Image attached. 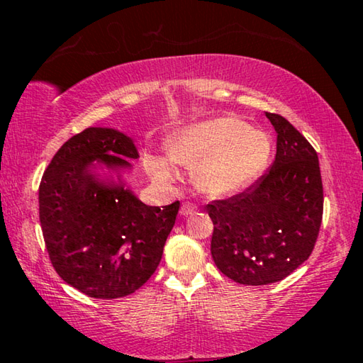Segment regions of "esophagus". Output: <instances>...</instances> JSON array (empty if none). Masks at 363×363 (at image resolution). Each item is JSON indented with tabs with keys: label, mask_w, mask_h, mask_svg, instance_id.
Returning <instances> with one entry per match:
<instances>
[{
	"label": "esophagus",
	"mask_w": 363,
	"mask_h": 363,
	"mask_svg": "<svg viewBox=\"0 0 363 363\" xmlns=\"http://www.w3.org/2000/svg\"><path fill=\"white\" fill-rule=\"evenodd\" d=\"M199 208H196L195 203H192V201H184L182 206H181V214L182 216H189V214H194Z\"/></svg>",
	"instance_id": "obj_1"
}]
</instances>
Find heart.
I'll return each mask as SVG.
<instances>
[{
    "label": "heart",
    "mask_w": 363,
    "mask_h": 363,
    "mask_svg": "<svg viewBox=\"0 0 363 363\" xmlns=\"http://www.w3.org/2000/svg\"><path fill=\"white\" fill-rule=\"evenodd\" d=\"M272 139L235 116H219L184 128L168 145L173 162L194 168L195 187L210 196H227L251 186L266 169ZM150 171L168 177L169 167L152 160Z\"/></svg>",
    "instance_id": "obj_1"
}]
</instances>
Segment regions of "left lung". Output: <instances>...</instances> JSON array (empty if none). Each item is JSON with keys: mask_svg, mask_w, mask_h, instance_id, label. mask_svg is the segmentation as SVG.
<instances>
[{"mask_svg": "<svg viewBox=\"0 0 363 363\" xmlns=\"http://www.w3.org/2000/svg\"><path fill=\"white\" fill-rule=\"evenodd\" d=\"M277 133L272 167L240 194L214 200L211 256L240 285L288 277L311 256L323 214V186L314 147L290 121L266 113Z\"/></svg>", "mask_w": 363, "mask_h": 363, "instance_id": "left-lung-1", "label": "left lung"}]
</instances>
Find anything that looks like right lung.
<instances>
[{
    "label": "right lung",
    "instance_id": "obj_1",
    "mask_svg": "<svg viewBox=\"0 0 363 363\" xmlns=\"http://www.w3.org/2000/svg\"><path fill=\"white\" fill-rule=\"evenodd\" d=\"M131 138L88 128L60 147L40 184V224L59 277L89 298L116 299L139 290L163 256L179 201L147 206L123 186L110 187L91 163L130 168Z\"/></svg>",
    "mask_w": 363,
    "mask_h": 363
}]
</instances>
